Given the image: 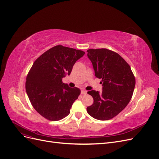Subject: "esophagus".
<instances>
[{"label":"esophagus","mask_w":159,"mask_h":159,"mask_svg":"<svg viewBox=\"0 0 159 159\" xmlns=\"http://www.w3.org/2000/svg\"><path fill=\"white\" fill-rule=\"evenodd\" d=\"M81 93L82 95H85L86 93H87V91H86L85 89H81Z\"/></svg>","instance_id":"obj_1"}]
</instances>
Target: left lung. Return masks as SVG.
Returning a JSON list of instances; mask_svg holds the SVG:
<instances>
[{
    "label": "left lung",
    "instance_id": "1",
    "mask_svg": "<svg viewBox=\"0 0 159 159\" xmlns=\"http://www.w3.org/2000/svg\"><path fill=\"white\" fill-rule=\"evenodd\" d=\"M88 57L96 78L102 79V92L91 90L93 103L87 107L91 117L105 121L113 118L126 107L135 86L131 67L117 53L106 48L89 49Z\"/></svg>",
    "mask_w": 159,
    "mask_h": 159
}]
</instances>
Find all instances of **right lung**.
Segmentation results:
<instances>
[{"mask_svg":"<svg viewBox=\"0 0 159 159\" xmlns=\"http://www.w3.org/2000/svg\"><path fill=\"white\" fill-rule=\"evenodd\" d=\"M84 51L57 45L34 62L26 77V91L33 107L46 119L59 121L70 114L81 91L62 82L70 75Z\"/></svg>","mask_w":159,"mask_h":159,"instance_id":"obj_1","label":"right lung"}]
</instances>
